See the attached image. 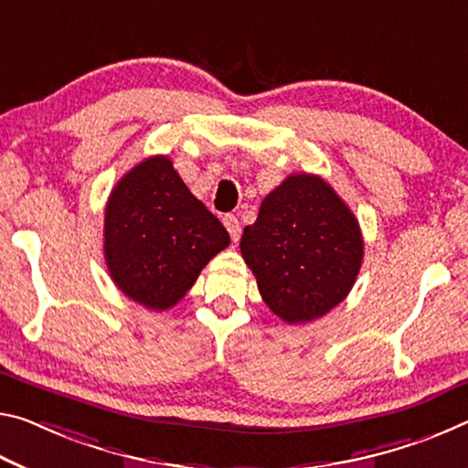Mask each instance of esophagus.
<instances>
[{
  "instance_id": "esophagus-1",
  "label": "esophagus",
  "mask_w": 468,
  "mask_h": 468,
  "mask_svg": "<svg viewBox=\"0 0 468 468\" xmlns=\"http://www.w3.org/2000/svg\"><path fill=\"white\" fill-rule=\"evenodd\" d=\"M222 222H225L227 231H229V235H231V239H233V241H239V237H241V225H239V220H237L235 214H227V217L222 218Z\"/></svg>"
}]
</instances>
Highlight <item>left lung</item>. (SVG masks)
Masks as SVG:
<instances>
[{"label":"left lung","instance_id":"1","mask_svg":"<svg viewBox=\"0 0 468 468\" xmlns=\"http://www.w3.org/2000/svg\"><path fill=\"white\" fill-rule=\"evenodd\" d=\"M241 256L262 300L289 324L310 323L346 300L365 241L358 220L316 175H289L243 229Z\"/></svg>","mask_w":468,"mask_h":468}]
</instances>
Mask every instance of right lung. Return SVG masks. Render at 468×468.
<instances>
[{"label":"right lung","mask_w":468,"mask_h":468,"mask_svg":"<svg viewBox=\"0 0 468 468\" xmlns=\"http://www.w3.org/2000/svg\"><path fill=\"white\" fill-rule=\"evenodd\" d=\"M229 243L227 229L191 194L168 155L139 162L108 197L103 256L110 277L145 308H173Z\"/></svg>","instance_id":"right-lung-1"}]
</instances>
